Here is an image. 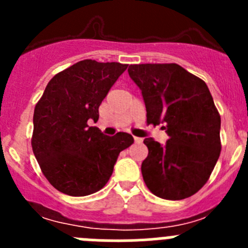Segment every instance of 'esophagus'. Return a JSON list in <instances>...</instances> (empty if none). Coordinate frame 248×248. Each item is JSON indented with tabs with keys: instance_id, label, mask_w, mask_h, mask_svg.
Returning <instances> with one entry per match:
<instances>
[{
	"instance_id": "34e87169",
	"label": "esophagus",
	"mask_w": 248,
	"mask_h": 248,
	"mask_svg": "<svg viewBox=\"0 0 248 248\" xmlns=\"http://www.w3.org/2000/svg\"><path fill=\"white\" fill-rule=\"evenodd\" d=\"M134 141L137 144H143V138H138V137H134Z\"/></svg>"
}]
</instances>
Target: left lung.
I'll return each instance as SVG.
<instances>
[{
	"label": "left lung",
	"instance_id": "8db88e82",
	"mask_svg": "<svg viewBox=\"0 0 248 248\" xmlns=\"http://www.w3.org/2000/svg\"><path fill=\"white\" fill-rule=\"evenodd\" d=\"M129 77L141 91L148 124H161L165 145L145 138L141 164L148 189L165 200L190 198L206 184L221 151V118L202 79L179 64H131Z\"/></svg>",
	"mask_w": 248,
	"mask_h": 248
}]
</instances>
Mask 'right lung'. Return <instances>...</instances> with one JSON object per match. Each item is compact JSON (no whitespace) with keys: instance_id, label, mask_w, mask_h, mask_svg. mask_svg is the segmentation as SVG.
<instances>
[{"instance_id":"add662e5","label":"right lung","mask_w":248,"mask_h":248,"mask_svg":"<svg viewBox=\"0 0 248 248\" xmlns=\"http://www.w3.org/2000/svg\"><path fill=\"white\" fill-rule=\"evenodd\" d=\"M128 64L84 59L49 80L33 114L32 149L50 185L87 196L108 183L120 151L134 143L128 133L103 134L99 105Z\"/></svg>"}]
</instances>
